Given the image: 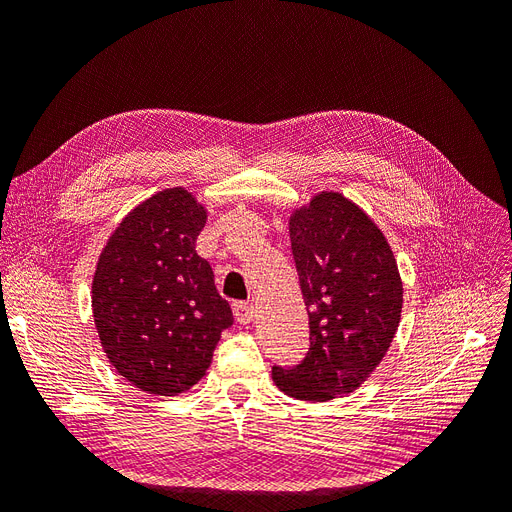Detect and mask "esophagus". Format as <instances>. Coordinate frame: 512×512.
Wrapping results in <instances>:
<instances>
[{"mask_svg": "<svg viewBox=\"0 0 512 512\" xmlns=\"http://www.w3.org/2000/svg\"><path fill=\"white\" fill-rule=\"evenodd\" d=\"M232 312L239 324H250L254 320V305L252 303H235L232 305Z\"/></svg>", "mask_w": 512, "mask_h": 512, "instance_id": "obj_1", "label": "esophagus"}]
</instances>
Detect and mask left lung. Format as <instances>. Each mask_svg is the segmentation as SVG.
Wrapping results in <instances>:
<instances>
[{
    "label": "left lung",
    "mask_w": 512,
    "mask_h": 512,
    "mask_svg": "<svg viewBox=\"0 0 512 512\" xmlns=\"http://www.w3.org/2000/svg\"><path fill=\"white\" fill-rule=\"evenodd\" d=\"M288 230L312 346L301 365L271 376L288 397L331 401L359 389L391 348L404 286L382 230L344 194L318 192Z\"/></svg>",
    "instance_id": "8db88e82"
}]
</instances>
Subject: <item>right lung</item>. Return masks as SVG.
I'll return each instance as SVG.
<instances>
[{
	"label": "right lung",
	"mask_w": 512,
	"mask_h": 512,
	"mask_svg": "<svg viewBox=\"0 0 512 512\" xmlns=\"http://www.w3.org/2000/svg\"><path fill=\"white\" fill-rule=\"evenodd\" d=\"M207 209L185 188L136 205L98 256L91 312L108 363L149 395L173 397L207 376L232 324L211 265L196 254Z\"/></svg>",
	"instance_id": "1"
}]
</instances>
